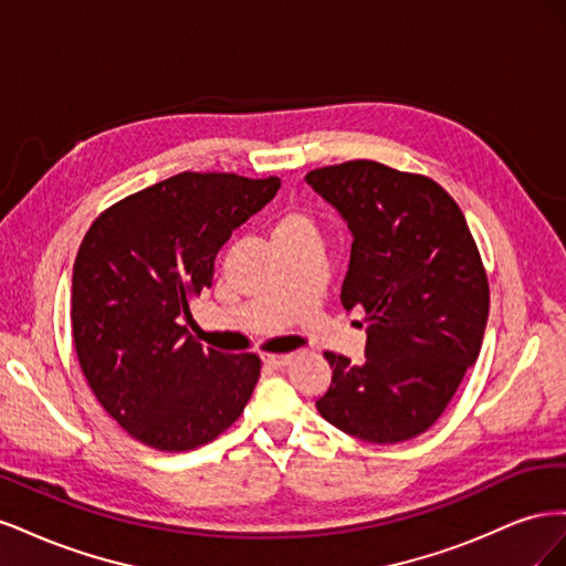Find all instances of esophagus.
Returning a JSON list of instances; mask_svg holds the SVG:
<instances>
[{
    "mask_svg": "<svg viewBox=\"0 0 566 566\" xmlns=\"http://www.w3.org/2000/svg\"><path fill=\"white\" fill-rule=\"evenodd\" d=\"M290 358H293V354H266L264 364L271 368H283L290 364Z\"/></svg>",
    "mask_w": 566,
    "mask_h": 566,
    "instance_id": "34e87169",
    "label": "esophagus"
}]
</instances>
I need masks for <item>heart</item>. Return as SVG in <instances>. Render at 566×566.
<instances>
[{"mask_svg":"<svg viewBox=\"0 0 566 566\" xmlns=\"http://www.w3.org/2000/svg\"><path fill=\"white\" fill-rule=\"evenodd\" d=\"M304 233H312L316 235V221L310 212L304 210H285L279 219L276 224H273V238H285V235H304Z\"/></svg>","mask_w":566,"mask_h":566,"instance_id":"obj_1","label":"heart"}]
</instances>
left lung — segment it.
I'll list each match as a JSON object with an SVG mask.
<instances>
[{"label": "left lung", "mask_w": 566, "mask_h": 566, "mask_svg": "<svg viewBox=\"0 0 566 566\" xmlns=\"http://www.w3.org/2000/svg\"><path fill=\"white\" fill-rule=\"evenodd\" d=\"M304 179L354 238L339 302L373 321L361 364L325 352L333 380L318 413L368 443L413 439L482 349L489 283L468 221L437 181L373 160Z\"/></svg>", "instance_id": "left-lung-1"}]
</instances>
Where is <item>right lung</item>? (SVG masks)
Masks as SVG:
<instances>
[{
    "label": "right lung",
    "instance_id": "right-lung-1",
    "mask_svg": "<svg viewBox=\"0 0 566 566\" xmlns=\"http://www.w3.org/2000/svg\"><path fill=\"white\" fill-rule=\"evenodd\" d=\"M279 188V177L181 172L115 202L84 235L73 266L75 352L98 403L146 447H202L250 401L260 356L205 349L181 318L212 285L231 233Z\"/></svg>",
    "mask_w": 566,
    "mask_h": 566
}]
</instances>
